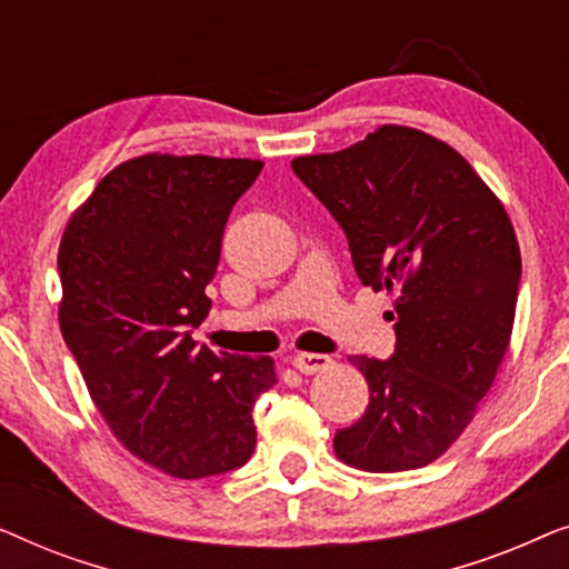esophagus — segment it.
Listing matches in <instances>:
<instances>
[{
  "label": "esophagus",
  "instance_id": "34e87169",
  "mask_svg": "<svg viewBox=\"0 0 569 569\" xmlns=\"http://www.w3.org/2000/svg\"><path fill=\"white\" fill-rule=\"evenodd\" d=\"M295 370L302 372V376H313V372H321L331 365V357L329 355H310V352H302L292 360Z\"/></svg>",
  "mask_w": 569,
  "mask_h": 569
}]
</instances>
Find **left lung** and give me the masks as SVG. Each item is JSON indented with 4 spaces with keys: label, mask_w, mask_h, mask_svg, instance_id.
I'll use <instances>...</instances> for the list:
<instances>
[{
    "label": "left lung",
    "mask_w": 569,
    "mask_h": 569,
    "mask_svg": "<svg viewBox=\"0 0 569 569\" xmlns=\"http://www.w3.org/2000/svg\"><path fill=\"white\" fill-rule=\"evenodd\" d=\"M292 170L345 230L360 282L396 292V349L349 357L370 403L333 450L362 471L422 469L469 427L508 352L520 287L510 217L453 147L409 127Z\"/></svg>",
    "instance_id": "obj_1"
}]
</instances>
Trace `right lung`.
Returning <instances> with one entry per match:
<instances>
[{
	"label": "right lung",
	"instance_id": "right-lung-1",
	"mask_svg": "<svg viewBox=\"0 0 569 569\" xmlns=\"http://www.w3.org/2000/svg\"><path fill=\"white\" fill-rule=\"evenodd\" d=\"M261 160L144 154L121 162L59 246V323L96 407L137 458L178 479L243 466L269 357L193 341L212 300L222 232Z\"/></svg>",
	"mask_w": 569,
	"mask_h": 569
}]
</instances>
